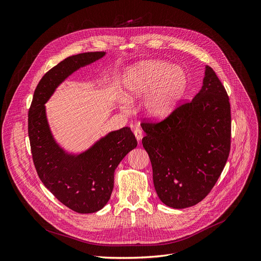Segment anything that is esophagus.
<instances>
[{"label": "esophagus", "mask_w": 261, "mask_h": 261, "mask_svg": "<svg viewBox=\"0 0 261 261\" xmlns=\"http://www.w3.org/2000/svg\"><path fill=\"white\" fill-rule=\"evenodd\" d=\"M134 134H135L136 139L140 142V141L142 140V138H143V132H142L140 128H136V129L134 130Z\"/></svg>", "instance_id": "obj_1"}]
</instances>
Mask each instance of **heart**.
<instances>
[{
    "label": "heart",
    "mask_w": 261,
    "mask_h": 261,
    "mask_svg": "<svg viewBox=\"0 0 261 261\" xmlns=\"http://www.w3.org/2000/svg\"><path fill=\"white\" fill-rule=\"evenodd\" d=\"M123 85L128 100L149 93L144 102L146 114L163 119L176 109L186 89L187 77L181 68L166 62H145L128 70Z\"/></svg>",
    "instance_id": "heart-1"
}]
</instances>
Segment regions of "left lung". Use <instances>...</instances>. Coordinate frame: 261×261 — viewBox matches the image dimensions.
<instances>
[{
    "label": "left lung",
    "instance_id": "1",
    "mask_svg": "<svg viewBox=\"0 0 261 261\" xmlns=\"http://www.w3.org/2000/svg\"><path fill=\"white\" fill-rule=\"evenodd\" d=\"M142 140L160 199L174 209L201 201L220 177L230 151L231 115L227 92L205 67L200 91L162 121L143 119Z\"/></svg>",
    "mask_w": 261,
    "mask_h": 261
}]
</instances>
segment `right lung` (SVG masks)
Returning <instances> with one entry per match:
<instances>
[{
    "label": "right lung",
    "instance_id": "obj_1",
    "mask_svg": "<svg viewBox=\"0 0 261 261\" xmlns=\"http://www.w3.org/2000/svg\"><path fill=\"white\" fill-rule=\"evenodd\" d=\"M105 52H86L69 57L50 69L38 83L29 109L28 130L33 162L45 187L69 209L94 213L110 199L114 172L138 142L129 127L111 132L87 151L66 153L52 137L44 103L73 72L95 62Z\"/></svg>",
    "mask_w": 261,
    "mask_h": 261
}]
</instances>
